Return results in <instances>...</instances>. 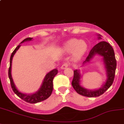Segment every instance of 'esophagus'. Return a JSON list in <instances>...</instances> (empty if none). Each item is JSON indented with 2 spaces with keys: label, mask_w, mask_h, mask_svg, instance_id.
<instances>
[{
  "label": "esophagus",
  "mask_w": 124,
  "mask_h": 124,
  "mask_svg": "<svg viewBox=\"0 0 124 124\" xmlns=\"http://www.w3.org/2000/svg\"><path fill=\"white\" fill-rule=\"evenodd\" d=\"M69 66V64L67 63V62H64V63L62 64V67H61V69H64L67 68Z\"/></svg>",
  "instance_id": "esophagus-1"
}]
</instances>
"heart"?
Wrapping results in <instances>:
<instances>
[{"mask_svg": "<svg viewBox=\"0 0 124 124\" xmlns=\"http://www.w3.org/2000/svg\"><path fill=\"white\" fill-rule=\"evenodd\" d=\"M87 44L84 40L72 39L64 45L63 49L67 53H72L75 59H79L82 57L87 49Z\"/></svg>", "mask_w": 124, "mask_h": 124, "instance_id": "heart-1", "label": "heart"}]
</instances>
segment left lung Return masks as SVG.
<instances>
[{
	"label": "left lung",
	"instance_id": "1",
	"mask_svg": "<svg viewBox=\"0 0 124 124\" xmlns=\"http://www.w3.org/2000/svg\"><path fill=\"white\" fill-rule=\"evenodd\" d=\"M100 36H101L99 35V39H101ZM95 54H99L103 57V60L106 69L108 79L104 85L99 90L95 91L88 90L82 87L80 85L79 79L81 75L79 74V71L77 70H74V76L71 82V85L77 93L83 96L88 97H95L100 96L104 94V92L109 88L114 81L116 68V60L114 50L112 46L106 42H100L99 43L95 45L94 48L90 51L88 55L85 60L83 62V64H84L90 62Z\"/></svg>",
	"mask_w": 124,
	"mask_h": 124
}]
</instances>
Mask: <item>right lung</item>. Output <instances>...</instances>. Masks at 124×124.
Returning <instances> with one entry per match:
<instances>
[{"instance_id":"1","label":"right lung","mask_w":124,"mask_h":124,"mask_svg":"<svg viewBox=\"0 0 124 124\" xmlns=\"http://www.w3.org/2000/svg\"><path fill=\"white\" fill-rule=\"evenodd\" d=\"M32 38H27L26 39H24L21 43L24 42L25 41H29V40H31L32 39ZM20 45H18L16 46L13 52H12V54L11 55V58H10V65L9 67L8 70V76L10 80V83H11V88H12V90L14 92L15 94H16L17 96H18L20 99L23 100L27 102V103H39L40 101L46 100L48 99L52 94V92L53 90V79L55 77L56 75L58 73V70L54 69L50 72L48 73L46 75L45 78L43 80V84L42 85L41 87H40V90H38L36 93H35L33 94H31V95H27V94H23V93H20L17 89L15 87L14 84L13 80H12V76H11V65H12V60L13 58L14 55L16 53V51L18 49L20 48Z\"/></svg>"}]
</instances>
